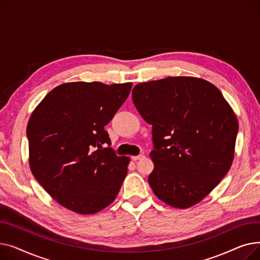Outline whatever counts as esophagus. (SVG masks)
<instances>
[{
  "label": "esophagus",
  "instance_id": "obj_1",
  "mask_svg": "<svg viewBox=\"0 0 260 260\" xmlns=\"http://www.w3.org/2000/svg\"><path fill=\"white\" fill-rule=\"evenodd\" d=\"M144 158V155H138V156H133L132 157V159L134 160V161H137V160H140V159H143Z\"/></svg>",
  "mask_w": 260,
  "mask_h": 260
}]
</instances>
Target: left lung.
Instances as JSON below:
<instances>
[{"label":"left lung","mask_w":260,"mask_h":260,"mask_svg":"<svg viewBox=\"0 0 260 260\" xmlns=\"http://www.w3.org/2000/svg\"><path fill=\"white\" fill-rule=\"evenodd\" d=\"M133 102L152 125L148 183L169 206H195L221 181L234 159L238 121L220 90L194 77L137 84Z\"/></svg>","instance_id":"8db88e82"}]
</instances>
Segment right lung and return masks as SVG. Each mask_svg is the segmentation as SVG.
<instances>
[{
	"mask_svg": "<svg viewBox=\"0 0 260 260\" xmlns=\"http://www.w3.org/2000/svg\"><path fill=\"white\" fill-rule=\"evenodd\" d=\"M133 83L71 82L49 91L27 124L29 167L62 207L94 214L117 197L128 157H119L104 126L128 97Z\"/></svg>",
	"mask_w": 260,
	"mask_h": 260,
	"instance_id": "1",
	"label": "right lung"
}]
</instances>
